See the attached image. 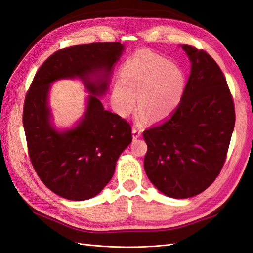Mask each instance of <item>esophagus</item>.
<instances>
[{
  "label": "esophagus",
  "instance_id": "34e87169",
  "mask_svg": "<svg viewBox=\"0 0 253 253\" xmlns=\"http://www.w3.org/2000/svg\"><path fill=\"white\" fill-rule=\"evenodd\" d=\"M141 136V130L137 127L132 128V138L133 139H138Z\"/></svg>",
  "mask_w": 253,
  "mask_h": 253
}]
</instances>
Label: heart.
<instances>
[{
	"label": "heart",
	"instance_id": "obj_1",
	"mask_svg": "<svg viewBox=\"0 0 253 253\" xmlns=\"http://www.w3.org/2000/svg\"><path fill=\"white\" fill-rule=\"evenodd\" d=\"M184 89L185 75L178 64L154 51L140 50L123 64L112 100L116 110L127 115L139 95L138 122H143L146 115L152 121H161L177 109Z\"/></svg>",
	"mask_w": 253,
	"mask_h": 253
}]
</instances>
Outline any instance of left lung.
Returning a JSON list of instances; mask_svg holds the SVG:
<instances>
[{
  "label": "left lung",
  "mask_w": 253,
  "mask_h": 253,
  "mask_svg": "<svg viewBox=\"0 0 253 253\" xmlns=\"http://www.w3.org/2000/svg\"><path fill=\"white\" fill-rule=\"evenodd\" d=\"M182 48L192 62L183 97L167 121L143 131L145 172L172 198L195 196L213 183L235 125L234 100L218 63L204 49Z\"/></svg>",
  "instance_id": "8db88e82"
}]
</instances>
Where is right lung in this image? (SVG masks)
Returning <instances> with one entry per match:
<instances>
[{
    "label": "right lung",
    "mask_w": 253,
    "mask_h": 253,
    "mask_svg": "<svg viewBox=\"0 0 253 253\" xmlns=\"http://www.w3.org/2000/svg\"><path fill=\"white\" fill-rule=\"evenodd\" d=\"M124 47L119 42L75 45L55 51L35 73L25 98L22 123L28 153L41 181L70 201H85L112 178L117 158L131 142V126L105 111L98 96ZM79 76L92 92L80 124L66 133L50 125L46 93L50 83Z\"/></svg>",
    "instance_id": "add662e5"
}]
</instances>
